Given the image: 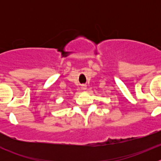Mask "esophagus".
<instances>
[{"label":"esophagus","mask_w":161,"mask_h":161,"mask_svg":"<svg viewBox=\"0 0 161 161\" xmlns=\"http://www.w3.org/2000/svg\"><path fill=\"white\" fill-rule=\"evenodd\" d=\"M81 86H82V90H86V84H82V85H81Z\"/></svg>","instance_id":"34e87169"}]
</instances>
